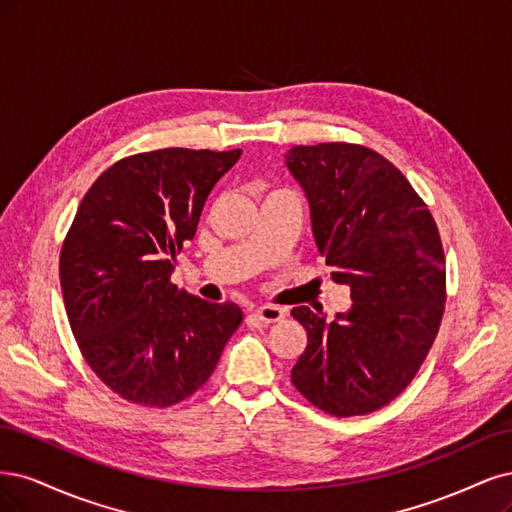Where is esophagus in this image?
<instances>
[{
    "instance_id": "34e87169",
    "label": "esophagus",
    "mask_w": 512,
    "mask_h": 512,
    "mask_svg": "<svg viewBox=\"0 0 512 512\" xmlns=\"http://www.w3.org/2000/svg\"><path fill=\"white\" fill-rule=\"evenodd\" d=\"M255 315H257L259 321H263V323H278V321L285 319V308L266 304V306H259V308L255 310Z\"/></svg>"
}]
</instances>
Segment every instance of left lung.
<instances>
[{
	"label": "left lung",
	"instance_id": "8db88e82",
	"mask_svg": "<svg viewBox=\"0 0 512 512\" xmlns=\"http://www.w3.org/2000/svg\"><path fill=\"white\" fill-rule=\"evenodd\" d=\"M285 163L306 191L317 249L353 300L329 323L308 306L291 310L308 334L291 381L329 415H368L408 387L438 334L447 300L438 227L372 148L293 146Z\"/></svg>",
	"mask_w": 512,
	"mask_h": 512
}]
</instances>
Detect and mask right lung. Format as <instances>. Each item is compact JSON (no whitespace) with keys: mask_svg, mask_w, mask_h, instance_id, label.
<instances>
[{"mask_svg":"<svg viewBox=\"0 0 512 512\" xmlns=\"http://www.w3.org/2000/svg\"><path fill=\"white\" fill-rule=\"evenodd\" d=\"M240 155H131L82 197L59 257L63 304L89 368L127 402L168 408L187 400L242 323L234 302L210 304L170 280L212 187Z\"/></svg>","mask_w":512,"mask_h":512,"instance_id":"1","label":"right lung"}]
</instances>
